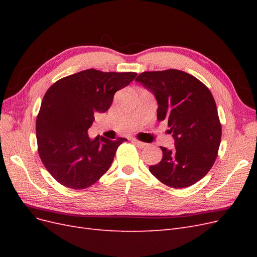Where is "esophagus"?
Listing matches in <instances>:
<instances>
[{"instance_id":"obj_1","label":"esophagus","mask_w":257,"mask_h":257,"mask_svg":"<svg viewBox=\"0 0 257 257\" xmlns=\"http://www.w3.org/2000/svg\"><path fill=\"white\" fill-rule=\"evenodd\" d=\"M133 143H134L135 145H137L139 148H145V147L147 146V144L142 143L141 141H138V139H133Z\"/></svg>"}]
</instances>
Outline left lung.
<instances>
[{"instance_id":"1","label":"left lung","mask_w":257,"mask_h":257,"mask_svg":"<svg viewBox=\"0 0 257 257\" xmlns=\"http://www.w3.org/2000/svg\"><path fill=\"white\" fill-rule=\"evenodd\" d=\"M136 81L150 90L158 100V120L166 121L175 148L161 147L162 161L150 173L170 188L183 189L203 179L217 157L222 126L215 100L195 77L166 69L144 72Z\"/></svg>"}]
</instances>
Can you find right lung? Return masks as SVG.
Segmentation results:
<instances>
[{"instance_id":"obj_1","label":"right lung","mask_w":257,"mask_h":257,"mask_svg":"<svg viewBox=\"0 0 257 257\" xmlns=\"http://www.w3.org/2000/svg\"><path fill=\"white\" fill-rule=\"evenodd\" d=\"M136 75L90 68L56 81L46 92L36 119L37 150L60 184L87 189L109 169L116 149L127 139L97 136L92 141L88 130L94 113L109 109L114 93Z\"/></svg>"}]
</instances>
